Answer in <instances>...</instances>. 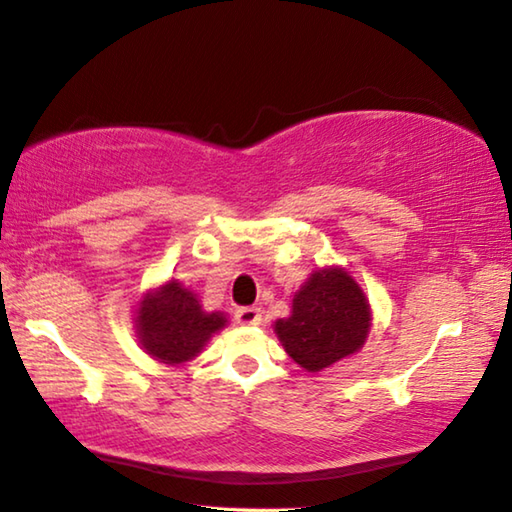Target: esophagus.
<instances>
[{"instance_id":"esophagus-1","label":"esophagus","mask_w":512,"mask_h":512,"mask_svg":"<svg viewBox=\"0 0 512 512\" xmlns=\"http://www.w3.org/2000/svg\"><path fill=\"white\" fill-rule=\"evenodd\" d=\"M234 318H236L238 325H247V327L258 325V322H260V309H256V307H241V309H236Z\"/></svg>"}]
</instances>
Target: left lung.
I'll list each match as a JSON object with an SVG mask.
<instances>
[{
  "label": "left lung",
  "mask_w": 512,
  "mask_h": 512,
  "mask_svg": "<svg viewBox=\"0 0 512 512\" xmlns=\"http://www.w3.org/2000/svg\"><path fill=\"white\" fill-rule=\"evenodd\" d=\"M373 322L369 298L347 269L318 267L291 298L287 318L274 322L289 358L309 373L362 349Z\"/></svg>",
  "instance_id": "1"
}]
</instances>
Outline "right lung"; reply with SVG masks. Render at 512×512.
Segmentation results:
<instances>
[{"instance_id":"add662e5","label":"right lung","mask_w":512,"mask_h":512,"mask_svg":"<svg viewBox=\"0 0 512 512\" xmlns=\"http://www.w3.org/2000/svg\"><path fill=\"white\" fill-rule=\"evenodd\" d=\"M225 327L223 311H205L194 291L176 278L145 291L134 309L141 349L170 367L194 360L214 333Z\"/></svg>"}]
</instances>
